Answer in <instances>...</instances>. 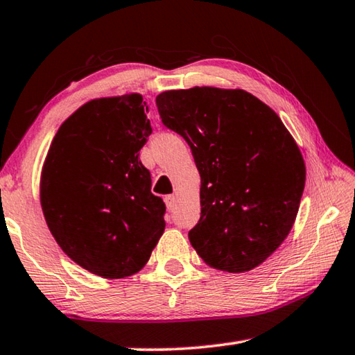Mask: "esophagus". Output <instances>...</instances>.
<instances>
[{"label": "esophagus", "instance_id": "1", "mask_svg": "<svg viewBox=\"0 0 355 355\" xmlns=\"http://www.w3.org/2000/svg\"><path fill=\"white\" fill-rule=\"evenodd\" d=\"M164 202H166V207L169 208V209H172L173 207H175V203H177V197L173 196V194L166 196V197H164Z\"/></svg>", "mask_w": 355, "mask_h": 355}]
</instances>
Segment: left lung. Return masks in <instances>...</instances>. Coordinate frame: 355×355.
Instances as JSON below:
<instances>
[{
  "mask_svg": "<svg viewBox=\"0 0 355 355\" xmlns=\"http://www.w3.org/2000/svg\"><path fill=\"white\" fill-rule=\"evenodd\" d=\"M161 120L191 147L200 219L189 241L208 266L245 272L285 241L305 186V163L271 107L243 89L191 87L156 97Z\"/></svg>",
  "mask_w": 355,
  "mask_h": 355,
  "instance_id": "obj_1",
  "label": "left lung"
}]
</instances>
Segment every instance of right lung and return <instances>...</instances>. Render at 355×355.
I'll return each mask as SVG.
<instances>
[{"label":"right lung","mask_w":355,"mask_h":355,"mask_svg":"<svg viewBox=\"0 0 355 355\" xmlns=\"http://www.w3.org/2000/svg\"><path fill=\"white\" fill-rule=\"evenodd\" d=\"M142 95L95 98L59 127L40 175L46 225L86 271L122 279L146 266L166 205L152 194L139 150L152 135Z\"/></svg>","instance_id":"obj_1"}]
</instances>
